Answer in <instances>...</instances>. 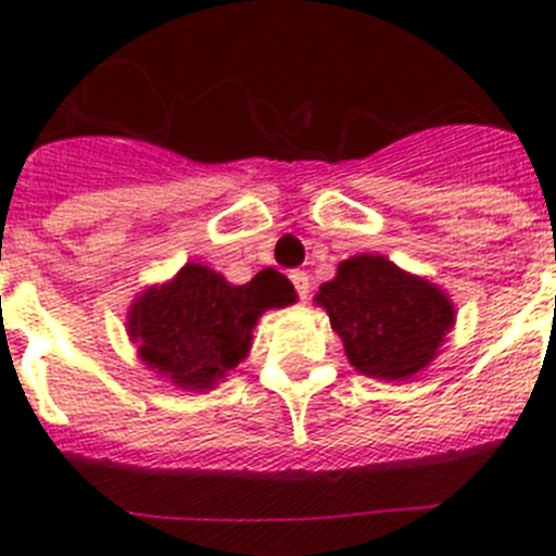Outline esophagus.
Listing matches in <instances>:
<instances>
[{"mask_svg": "<svg viewBox=\"0 0 556 556\" xmlns=\"http://www.w3.org/2000/svg\"><path fill=\"white\" fill-rule=\"evenodd\" d=\"M290 282H293L295 293H299L301 299H306V295H309V288H312L309 274H306V271H290Z\"/></svg>", "mask_w": 556, "mask_h": 556, "instance_id": "1", "label": "esophagus"}]
</instances>
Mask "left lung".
I'll list each match as a JSON object with an SVG mask.
<instances>
[{
  "label": "left lung",
  "instance_id": "obj_1",
  "mask_svg": "<svg viewBox=\"0 0 556 556\" xmlns=\"http://www.w3.org/2000/svg\"><path fill=\"white\" fill-rule=\"evenodd\" d=\"M314 301L328 312L352 366L387 382L422 371L454 325L444 290L368 252L341 261Z\"/></svg>",
  "mask_w": 556,
  "mask_h": 556
}]
</instances>
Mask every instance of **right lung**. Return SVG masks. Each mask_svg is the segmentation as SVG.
Returning <instances> with one entry per match:
<instances>
[{
  "label": "right lung",
  "mask_w": 556,
  "mask_h": 556,
  "mask_svg": "<svg viewBox=\"0 0 556 556\" xmlns=\"http://www.w3.org/2000/svg\"><path fill=\"white\" fill-rule=\"evenodd\" d=\"M293 301V285L274 268L231 285L223 274L188 263L172 282L134 301L128 336L150 371L182 390H212L247 357L257 317Z\"/></svg>",
  "instance_id": "right-lung-1"
}]
</instances>
